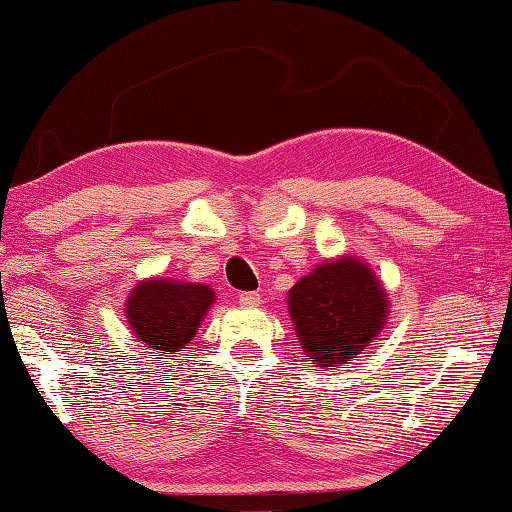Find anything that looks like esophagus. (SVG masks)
Instances as JSON below:
<instances>
[{
    "instance_id": "esophagus-1",
    "label": "esophagus",
    "mask_w": 512,
    "mask_h": 512,
    "mask_svg": "<svg viewBox=\"0 0 512 512\" xmlns=\"http://www.w3.org/2000/svg\"><path fill=\"white\" fill-rule=\"evenodd\" d=\"M237 298H239V305H244V307H257L259 302H262L257 291H241Z\"/></svg>"
}]
</instances>
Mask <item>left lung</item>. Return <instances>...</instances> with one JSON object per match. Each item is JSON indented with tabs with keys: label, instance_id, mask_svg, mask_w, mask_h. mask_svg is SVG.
<instances>
[{
	"label": "left lung",
	"instance_id": "left-lung-1",
	"mask_svg": "<svg viewBox=\"0 0 512 512\" xmlns=\"http://www.w3.org/2000/svg\"><path fill=\"white\" fill-rule=\"evenodd\" d=\"M289 314L307 357L318 368L334 370L377 339L388 318V298L363 259L343 255L293 284Z\"/></svg>",
	"mask_w": 512,
	"mask_h": 512
}]
</instances>
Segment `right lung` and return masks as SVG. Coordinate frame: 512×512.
<instances>
[{"instance_id": "add662e5", "label": "right lung", "mask_w": 512, "mask_h": 512, "mask_svg": "<svg viewBox=\"0 0 512 512\" xmlns=\"http://www.w3.org/2000/svg\"><path fill=\"white\" fill-rule=\"evenodd\" d=\"M212 302L214 291L207 284L158 277L131 291L126 318L137 339L160 359V354H178L194 339Z\"/></svg>"}]
</instances>
